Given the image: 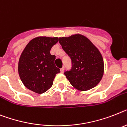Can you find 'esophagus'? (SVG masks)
<instances>
[{"label":"esophagus","instance_id":"1","mask_svg":"<svg viewBox=\"0 0 127 127\" xmlns=\"http://www.w3.org/2000/svg\"><path fill=\"white\" fill-rule=\"evenodd\" d=\"M64 70V67L61 68V73H63Z\"/></svg>","mask_w":127,"mask_h":127}]
</instances>
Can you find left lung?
Segmentation results:
<instances>
[{
    "label": "left lung",
    "mask_w": 127,
    "mask_h": 127,
    "mask_svg": "<svg viewBox=\"0 0 127 127\" xmlns=\"http://www.w3.org/2000/svg\"><path fill=\"white\" fill-rule=\"evenodd\" d=\"M59 42L72 60V69L64 73L70 84L80 91L95 87L104 73L103 59L99 50L81 34L59 37Z\"/></svg>",
    "instance_id": "obj_1"
}]
</instances>
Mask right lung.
Wrapping results in <instances>:
<instances>
[{"label":"right lung","instance_id":"1","mask_svg":"<svg viewBox=\"0 0 127 127\" xmlns=\"http://www.w3.org/2000/svg\"><path fill=\"white\" fill-rule=\"evenodd\" d=\"M58 40V37H37L26 46L19 58L18 72L28 89L42 94L52 87L60 69L55 66V56L50 52Z\"/></svg>","mask_w":127,"mask_h":127}]
</instances>
